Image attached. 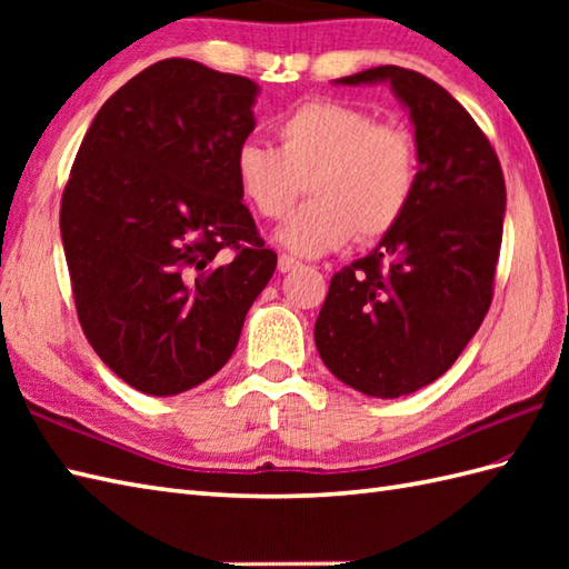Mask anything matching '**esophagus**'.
Segmentation results:
<instances>
[{
    "mask_svg": "<svg viewBox=\"0 0 569 569\" xmlns=\"http://www.w3.org/2000/svg\"><path fill=\"white\" fill-rule=\"evenodd\" d=\"M293 269H298V261L293 257H288V253H281V257H278V271L288 273V271H293Z\"/></svg>",
    "mask_w": 569,
    "mask_h": 569,
    "instance_id": "1",
    "label": "esophagus"
}]
</instances>
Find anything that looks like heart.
I'll return each instance as SVG.
<instances>
[{
  "instance_id": "b5f03b06",
  "label": "heart",
  "mask_w": 569,
  "mask_h": 569,
  "mask_svg": "<svg viewBox=\"0 0 569 569\" xmlns=\"http://www.w3.org/2000/svg\"><path fill=\"white\" fill-rule=\"evenodd\" d=\"M276 137L278 149L239 143L234 176L263 220H281L308 183L312 200L276 234L288 251L320 257L355 234L371 241L401 224L418 190V143L406 127L347 102L310 100L278 122Z\"/></svg>"
}]
</instances>
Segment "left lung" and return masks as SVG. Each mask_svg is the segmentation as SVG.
Here are the masks:
<instances>
[{
  "label": "left lung",
  "mask_w": 569,
  "mask_h": 569,
  "mask_svg": "<svg viewBox=\"0 0 569 569\" xmlns=\"http://www.w3.org/2000/svg\"><path fill=\"white\" fill-rule=\"evenodd\" d=\"M383 80L413 119L418 190L401 224L332 276L316 345L347 386L398 398L440 379L489 312L506 183L485 131L435 80L379 66L337 82Z\"/></svg>",
  "instance_id": "8db88e82"
}]
</instances>
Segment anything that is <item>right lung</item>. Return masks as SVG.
Listing matches in <instances>:
<instances>
[{
	"mask_svg": "<svg viewBox=\"0 0 569 569\" xmlns=\"http://www.w3.org/2000/svg\"><path fill=\"white\" fill-rule=\"evenodd\" d=\"M257 92L196 60H159L100 107L72 163L60 237L80 328L141 393L176 396L220 371L276 271L234 176Z\"/></svg>",
	"mask_w": 569,
	"mask_h": 569,
	"instance_id": "add662e5",
	"label": "right lung"
}]
</instances>
